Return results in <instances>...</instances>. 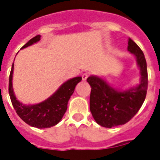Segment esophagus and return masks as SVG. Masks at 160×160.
<instances>
[{
  "label": "esophagus",
  "instance_id": "34e87169",
  "mask_svg": "<svg viewBox=\"0 0 160 160\" xmlns=\"http://www.w3.org/2000/svg\"><path fill=\"white\" fill-rule=\"evenodd\" d=\"M89 73H84L82 75V80H87V78L89 77Z\"/></svg>",
  "mask_w": 160,
  "mask_h": 160
}]
</instances>
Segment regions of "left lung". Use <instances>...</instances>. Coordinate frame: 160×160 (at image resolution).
I'll use <instances>...</instances> for the list:
<instances>
[{
  "label": "left lung",
  "instance_id": "obj_1",
  "mask_svg": "<svg viewBox=\"0 0 160 160\" xmlns=\"http://www.w3.org/2000/svg\"><path fill=\"white\" fill-rule=\"evenodd\" d=\"M127 50L134 54L140 67L141 81L136 86L119 91L98 76H89L91 86L89 108L96 122L111 128L128 122L143 104L148 88L147 65L145 55L136 42L129 38Z\"/></svg>",
  "mask_w": 160,
  "mask_h": 160
}]
</instances>
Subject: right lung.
I'll use <instances>...</instances> for the list:
<instances>
[{"label":"right lung","mask_w":160,"mask_h":160,"mask_svg":"<svg viewBox=\"0 0 160 160\" xmlns=\"http://www.w3.org/2000/svg\"><path fill=\"white\" fill-rule=\"evenodd\" d=\"M41 36L37 35L31 38L22 48H25L35 42H38ZM14 63L11 67L9 78V94L12 105L18 116L24 122L37 128H48L57 125L67 109L68 101L74 93L76 84L81 81L80 76L72 78L62 84L59 89L43 102L33 105H24L17 100L12 87Z\"/></svg>","instance_id":"1"}]
</instances>
